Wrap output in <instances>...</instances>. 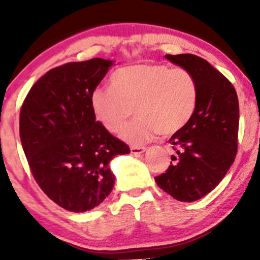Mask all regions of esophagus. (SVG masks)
<instances>
[{"label": "esophagus", "instance_id": "obj_1", "mask_svg": "<svg viewBox=\"0 0 260 260\" xmlns=\"http://www.w3.org/2000/svg\"><path fill=\"white\" fill-rule=\"evenodd\" d=\"M143 152H146L145 147H131V153L132 154H142Z\"/></svg>", "mask_w": 260, "mask_h": 260}]
</instances>
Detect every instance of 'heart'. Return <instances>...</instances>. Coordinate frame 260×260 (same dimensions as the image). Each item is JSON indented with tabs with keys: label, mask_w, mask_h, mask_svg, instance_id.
<instances>
[{
	"label": "heart",
	"mask_w": 260,
	"mask_h": 260,
	"mask_svg": "<svg viewBox=\"0 0 260 260\" xmlns=\"http://www.w3.org/2000/svg\"><path fill=\"white\" fill-rule=\"evenodd\" d=\"M198 104V83L188 70L165 64H137L118 69L111 88L98 86L90 95L96 120L119 132L132 114L137 117L120 132L131 145H143L158 133L172 135L187 124Z\"/></svg>",
	"instance_id": "1"
}]
</instances>
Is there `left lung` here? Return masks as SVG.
<instances>
[{
	"label": "left lung",
	"mask_w": 260,
	"mask_h": 260,
	"mask_svg": "<svg viewBox=\"0 0 260 260\" xmlns=\"http://www.w3.org/2000/svg\"><path fill=\"white\" fill-rule=\"evenodd\" d=\"M165 56L193 75L198 104L187 124L170 138L177 153L171 156L175 162L154 181L176 200L192 203L214 190L234 162L239 103L232 83L205 59L192 54Z\"/></svg>",
	"instance_id": "8db88e82"
}]
</instances>
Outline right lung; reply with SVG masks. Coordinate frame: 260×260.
<instances>
[{"instance_id": "add662e5", "label": "right lung", "mask_w": 260, "mask_h": 260, "mask_svg": "<svg viewBox=\"0 0 260 260\" xmlns=\"http://www.w3.org/2000/svg\"><path fill=\"white\" fill-rule=\"evenodd\" d=\"M94 57L49 70L28 91L20 112V138L34 179L59 206L89 211L114 186L111 161L129 147L95 120L90 95L113 67Z\"/></svg>"}]
</instances>
